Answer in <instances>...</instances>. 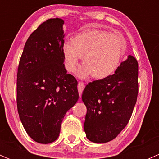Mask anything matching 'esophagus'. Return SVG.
<instances>
[{"instance_id": "esophagus-1", "label": "esophagus", "mask_w": 159, "mask_h": 159, "mask_svg": "<svg viewBox=\"0 0 159 159\" xmlns=\"http://www.w3.org/2000/svg\"><path fill=\"white\" fill-rule=\"evenodd\" d=\"M84 89V84L83 82H78V93H79V95L81 96V94H82L83 90Z\"/></svg>"}]
</instances>
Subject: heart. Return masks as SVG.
<instances>
[{
  "mask_svg": "<svg viewBox=\"0 0 159 159\" xmlns=\"http://www.w3.org/2000/svg\"><path fill=\"white\" fill-rule=\"evenodd\" d=\"M125 49L126 41L121 35L90 30L77 34L71 41H65L62 45V54L68 72L75 71L82 57L84 65L80 67L77 75L85 78L92 75L96 79H103L118 69Z\"/></svg>",
  "mask_w": 159,
  "mask_h": 159,
  "instance_id": "b5f03b06",
  "label": "heart"
}]
</instances>
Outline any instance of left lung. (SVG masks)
Returning a JSON list of instances; mask_svg holds the SVG:
<instances>
[{"instance_id":"obj_1","label":"left lung","mask_w":159,"mask_h":159,"mask_svg":"<svg viewBox=\"0 0 159 159\" xmlns=\"http://www.w3.org/2000/svg\"><path fill=\"white\" fill-rule=\"evenodd\" d=\"M138 75L137 60L129 55L115 74L86 85L81 98L87 108L84 130L89 141L110 142L125 128L137 101Z\"/></svg>"}]
</instances>
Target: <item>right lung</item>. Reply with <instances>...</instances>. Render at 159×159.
Wrapping results in <instances>:
<instances>
[{"label": "right lung", "mask_w": 159, "mask_h": 159, "mask_svg": "<svg viewBox=\"0 0 159 159\" xmlns=\"http://www.w3.org/2000/svg\"><path fill=\"white\" fill-rule=\"evenodd\" d=\"M61 18L43 22L25 43L17 75V106L28 135L48 144L58 138L65 114L78 102V81L67 74Z\"/></svg>", "instance_id": "right-lung-1"}]
</instances>
